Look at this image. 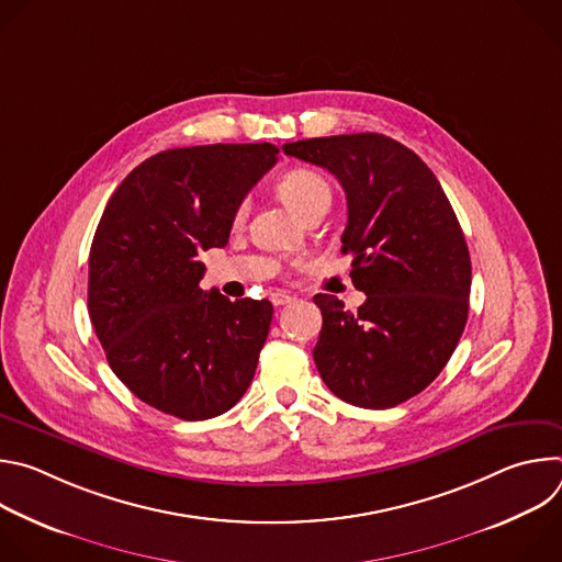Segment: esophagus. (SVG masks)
Returning <instances> with one entry per match:
<instances>
[{
    "label": "esophagus",
    "mask_w": 562,
    "mask_h": 562,
    "mask_svg": "<svg viewBox=\"0 0 562 562\" xmlns=\"http://www.w3.org/2000/svg\"><path fill=\"white\" fill-rule=\"evenodd\" d=\"M271 302H273L276 306H284V304L295 302V297L289 295V293H284V291H276V293H271Z\"/></svg>",
    "instance_id": "34e87169"
}]
</instances>
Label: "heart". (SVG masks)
Returning a JSON list of instances; mask_svg holds the SVG:
<instances>
[{"label":"heart","instance_id":"b5f03b06","mask_svg":"<svg viewBox=\"0 0 562 562\" xmlns=\"http://www.w3.org/2000/svg\"><path fill=\"white\" fill-rule=\"evenodd\" d=\"M278 195L295 215L302 217L313 206L331 202V187L317 171L308 167H293L280 176ZM245 217H247V204H239L235 209L233 220L235 224H239Z\"/></svg>","mask_w":562,"mask_h":562}]
</instances>
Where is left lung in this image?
<instances>
[{
    "label": "left lung",
    "instance_id": "1",
    "mask_svg": "<svg viewBox=\"0 0 562 562\" xmlns=\"http://www.w3.org/2000/svg\"><path fill=\"white\" fill-rule=\"evenodd\" d=\"M282 150L342 184V254H353L351 280L367 293L356 313L336 295L313 297L323 311L315 367L349 405L405 403L445 369L467 325L471 260L458 217L431 169L386 135L311 137Z\"/></svg>",
    "mask_w": 562,
    "mask_h": 562
}]
</instances>
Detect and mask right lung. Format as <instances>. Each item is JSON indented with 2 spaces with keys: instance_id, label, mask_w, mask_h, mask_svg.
<instances>
[{
  "instance_id": "1",
  "label": "right lung",
  "mask_w": 562,
  "mask_h": 562,
  "mask_svg": "<svg viewBox=\"0 0 562 562\" xmlns=\"http://www.w3.org/2000/svg\"><path fill=\"white\" fill-rule=\"evenodd\" d=\"M273 144L157 153L111 195L89 256V315L113 373L157 412L206 420L249 389L269 300L202 291L198 256L224 247L235 209L276 165Z\"/></svg>"
}]
</instances>
